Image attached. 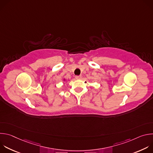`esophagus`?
<instances>
[{
    "label": "esophagus",
    "mask_w": 153,
    "mask_h": 153,
    "mask_svg": "<svg viewBox=\"0 0 153 153\" xmlns=\"http://www.w3.org/2000/svg\"><path fill=\"white\" fill-rule=\"evenodd\" d=\"M75 78H76V79H80L82 78V76H76L75 77Z\"/></svg>",
    "instance_id": "obj_1"
}]
</instances>
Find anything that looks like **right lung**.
Masks as SVG:
<instances>
[{
	"label": "right lung",
	"mask_w": 153,
	"mask_h": 153,
	"mask_svg": "<svg viewBox=\"0 0 153 153\" xmlns=\"http://www.w3.org/2000/svg\"><path fill=\"white\" fill-rule=\"evenodd\" d=\"M64 80H65V79H64Z\"/></svg>",
	"instance_id": "1"
}]
</instances>
